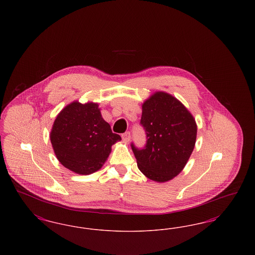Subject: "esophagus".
Wrapping results in <instances>:
<instances>
[{
	"label": "esophagus",
	"mask_w": 255,
	"mask_h": 255,
	"mask_svg": "<svg viewBox=\"0 0 255 255\" xmlns=\"http://www.w3.org/2000/svg\"><path fill=\"white\" fill-rule=\"evenodd\" d=\"M122 140L124 142H129L130 138H131V133L130 132H126V133H122Z\"/></svg>",
	"instance_id": "1"
}]
</instances>
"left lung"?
<instances>
[{
	"label": "left lung",
	"mask_w": 255,
	"mask_h": 255,
	"mask_svg": "<svg viewBox=\"0 0 255 255\" xmlns=\"http://www.w3.org/2000/svg\"><path fill=\"white\" fill-rule=\"evenodd\" d=\"M140 124L145 130V147L131 144L137 167L152 181L168 182L182 172L193 152L195 119L179 99L156 92L142 104Z\"/></svg>",
	"instance_id": "left-lung-1"
}]
</instances>
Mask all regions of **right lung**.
Segmentation results:
<instances>
[{
    "mask_svg": "<svg viewBox=\"0 0 255 255\" xmlns=\"http://www.w3.org/2000/svg\"><path fill=\"white\" fill-rule=\"evenodd\" d=\"M49 137L61 164L79 175L100 169L112 145L122 140L103 120L97 103L78 101L70 103L57 115Z\"/></svg>",
    "mask_w": 255,
    "mask_h": 255,
    "instance_id": "1",
    "label": "right lung"
}]
</instances>
